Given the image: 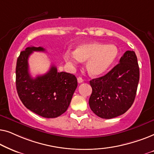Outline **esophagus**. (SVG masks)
Returning <instances> with one entry per match:
<instances>
[{"label":"esophagus","instance_id":"esophagus-1","mask_svg":"<svg viewBox=\"0 0 154 154\" xmlns=\"http://www.w3.org/2000/svg\"><path fill=\"white\" fill-rule=\"evenodd\" d=\"M77 80H78V83H83V79H82L81 77H79L77 79Z\"/></svg>","mask_w":154,"mask_h":154}]
</instances>
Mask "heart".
I'll return each instance as SVG.
<instances>
[{"instance_id": "b5f03b06", "label": "heart", "mask_w": 154, "mask_h": 154, "mask_svg": "<svg viewBox=\"0 0 154 154\" xmlns=\"http://www.w3.org/2000/svg\"><path fill=\"white\" fill-rule=\"evenodd\" d=\"M116 46L100 42H88L79 45L74 52H66L64 59L66 63L75 66L80 62H86V69L92 76L104 74L110 69L119 56Z\"/></svg>"}]
</instances>
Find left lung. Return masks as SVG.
<instances>
[{
	"instance_id": "obj_1",
	"label": "left lung",
	"mask_w": 154,
	"mask_h": 154,
	"mask_svg": "<svg viewBox=\"0 0 154 154\" xmlns=\"http://www.w3.org/2000/svg\"><path fill=\"white\" fill-rule=\"evenodd\" d=\"M140 68L134 51H126L119 64L104 76L90 81L92 92L89 100L91 110L105 119L125 113L135 99Z\"/></svg>"
}]
</instances>
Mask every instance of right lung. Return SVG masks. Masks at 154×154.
Here are the masks:
<instances>
[{
    "instance_id": "obj_1",
    "label": "right lung",
    "mask_w": 154,
    "mask_h": 154,
    "mask_svg": "<svg viewBox=\"0 0 154 154\" xmlns=\"http://www.w3.org/2000/svg\"><path fill=\"white\" fill-rule=\"evenodd\" d=\"M34 51L45 50L42 47H28L17 58L16 88L19 97L32 112L48 119L57 118L68 109L77 88V79L71 73L58 72L54 65L44 75L32 78L28 60Z\"/></svg>"
}]
</instances>
